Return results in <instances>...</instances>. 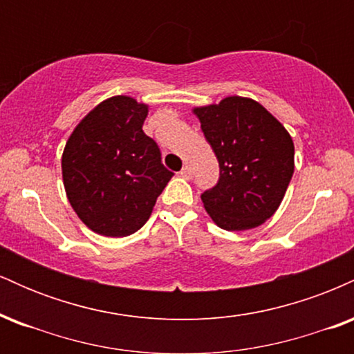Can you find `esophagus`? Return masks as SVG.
<instances>
[{
	"label": "esophagus",
	"mask_w": 354,
	"mask_h": 354,
	"mask_svg": "<svg viewBox=\"0 0 354 354\" xmlns=\"http://www.w3.org/2000/svg\"><path fill=\"white\" fill-rule=\"evenodd\" d=\"M180 174H181L183 178H185V180H189V178H191V168H189V166L186 165L185 168H183L181 171H180Z\"/></svg>",
	"instance_id": "obj_1"
}]
</instances>
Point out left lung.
<instances>
[{
    "label": "left lung",
    "mask_w": 354,
    "mask_h": 354,
    "mask_svg": "<svg viewBox=\"0 0 354 354\" xmlns=\"http://www.w3.org/2000/svg\"><path fill=\"white\" fill-rule=\"evenodd\" d=\"M193 113L219 163L216 186L201 194L206 213L226 231L263 225L293 176V138L263 104L245 96H226Z\"/></svg>",
    "instance_id": "obj_1"
}]
</instances>
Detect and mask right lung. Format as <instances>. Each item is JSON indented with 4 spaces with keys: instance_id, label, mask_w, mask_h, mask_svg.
Here are the masks:
<instances>
[{
    "instance_id": "1",
    "label": "right lung",
    "mask_w": 354,
    "mask_h": 354,
    "mask_svg": "<svg viewBox=\"0 0 354 354\" xmlns=\"http://www.w3.org/2000/svg\"><path fill=\"white\" fill-rule=\"evenodd\" d=\"M148 111L131 96H111L76 124L64 145L61 173L68 201L101 236L136 233L173 176L143 131Z\"/></svg>"
}]
</instances>
